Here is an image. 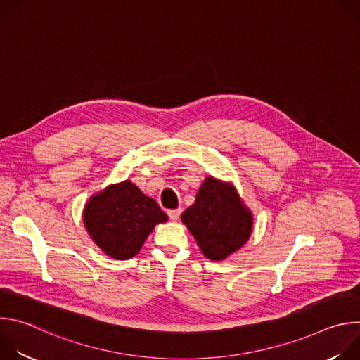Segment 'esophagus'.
<instances>
[{
    "mask_svg": "<svg viewBox=\"0 0 360 360\" xmlns=\"http://www.w3.org/2000/svg\"><path fill=\"white\" fill-rule=\"evenodd\" d=\"M168 217L171 221H178L181 217V210H171L168 211Z\"/></svg>",
    "mask_w": 360,
    "mask_h": 360,
    "instance_id": "obj_1",
    "label": "esophagus"
}]
</instances>
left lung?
<instances>
[{"label": "left lung", "instance_id": "left-lung-1", "mask_svg": "<svg viewBox=\"0 0 360 360\" xmlns=\"http://www.w3.org/2000/svg\"><path fill=\"white\" fill-rule=\"evenodd\" d=\"M181 219L211 261H224L239 250L253 229V215L233 184L214 176L205 178Z\"/></svg>", "mask_w": 360, "mask_h": 360}]
</instances>
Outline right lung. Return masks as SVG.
<instances>
[{"mask_svg": "<svg viewBox=\"0 0 360 360\" xmlns=\"http://www.w3.org/2000/svg\"><path fill=\"white\" fill-rule=\"evenodd\" d=\"M82 221L102 252L112 259L127 261L168 217L155 200L127 179L94 193L85 203Z\"/></svg>", "mask_w": 360, "mask_h": 360, "instance_id": "right-lung-1", "label": "right lung"}]
</instances>
